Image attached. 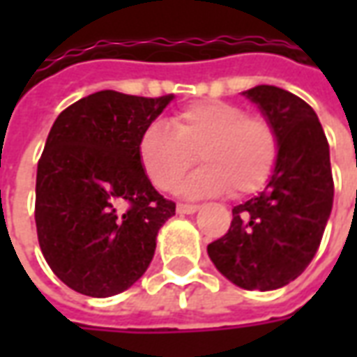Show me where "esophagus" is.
Returning <instances> with one entry per match:
<instances>
[{
    "label": "esophagus",
    "instance_id": "obj_1",
    "mask_svg": "<svg viewBox=\"0 0 357 357\" xmlns=\"http://www.w3.org/2000/svg\"><path fill=\"white\" fill-rule=\"evenodd\" d=\"M199 208V204H178V214H195Z\"/></svg>",
    "mask_w": 357,
    "mask_h": 357
}]
</instances>
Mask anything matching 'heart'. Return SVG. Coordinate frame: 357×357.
I'll return each mask as SVG.
<instances>
[{
  "label": "heart",
  "mask_w": 357,
  "mask_h": 357,
  "mask_svg": "<svg viewBox=\"0 0 357 357\" xmlns=\"http://www.w3.org/2000/svg\"><path fill=\"white\" fill-rule=\"evenodd\" d=\"M204 168L183 185L187 197L260 191L275 168L279 141L273 126L224 101L193 102L170 118L155 122L139 139V158L151 181L176 191L197 156Z\"/></svg>",
  "instance_id": "obj_1"
}]
</instances>
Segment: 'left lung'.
<instances>
[{"label": "left lung", "instance_id": "8db88e82", "mask_svg": "<svg viewBox=\"0 0 357 357\" xmlns=\"http://www.w3.org/2000/svg\"><path fill=\"white\" fill-rule=\"evenodd\" d=\"M273 126L279 155L266 189L233 208L229 231L208 245L222 275L247 291L294 281L319 248L333 208L329 143L315 110L287 89L243 91Z\"/></svg>", "mask_w": 357, "mask_h": 357}]
</instances>
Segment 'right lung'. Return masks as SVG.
<instances>
[{
	"label": "right lung",
	"mask_w": 357,
	"mask_h": 357,
	"mask_svg": "<svg viewBox=\"0 0 357 357\" xmlns=\"http://www.w3.org/2000/svg\"><path fill=\"white\" fill-rule=\"evenodd\" d=\"M170 101L172 93L102 89L51 126L36 176V227L45 262L73 291L107 298L147 271L176 204L147 178L139 139Z\"/></svg>",
	"instance_id": "1"
}]
</instances>
